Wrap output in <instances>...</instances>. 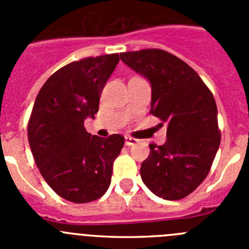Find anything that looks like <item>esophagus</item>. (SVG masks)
<instances>
[{
	"label": "esophagus",
	"mask_w": 249,
	"mask_h": 249,
	"mask_svg": "<svg viewBox=\"0 0 249 249\" xmlns=\"http://www.w3.org/2000/svg\"><path fill=\"white\" fill-rule=\"evenodd\" d=\"M124 143H126V146H135L136 143H138V140H136V138L133 137H129V136H126L124 137Z\"/></svg>",
	"instance_id": "obj_1"
}]
</instances>
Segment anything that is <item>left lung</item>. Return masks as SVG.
<instances>
[{"mask_svg":"<svg viewBox=\"0 0 249 249\" xmlns=\"http://www.w3.org/2000/svg\"><path fill=\"white\" fill-rule=\"evenodd\" d=\"M120 57L149 81L151 113L167 124V141L149 144L141 178L160 198H184L204 181L221 143L212 92L192 67L163 50L123 52Z\"/></svg>","mask_w":249,"mask_h":249,"instance_id":"8db88e82","label":"left lung"}]
</instances>
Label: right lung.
<instances>
[{
    "instance_id": "obj_1",
    "label": "right lung",
    "mask_w": 249,
    "mask_h": 249,
    "mask_svg": "<svg viewBox=\"0 0 249 249\" xmlns=\"http://www.w3.org/2000/svg\"><path fill=\"white\" fill-rule=\"evenodd\" d=\"M118 62L113 53L68 63L46 81L35 101L27 128L35 162L48 186L73 203L105 195L124 144L123 136H92L83 126L98 112L103 87Z\"/></svg>"
}]
</instances>
